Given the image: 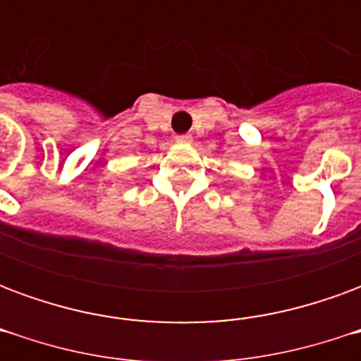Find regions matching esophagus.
<instances>
[{
	"instance_id": "obj_1",
	"label": "esophagus",
	"mask_w": 361,
	"mask_h": 361,
	"mask_svg": "<svg viewBox=\"0 0 361 361\" xmlns=\"http://www.w3.org/2000/svg\"><path fill=\"white\" fill-rule=\"evenodd\" d=\"M176 142H180V145H189V142H191V135H178V137H176Z\"/></svg>"
}]
</instances>
